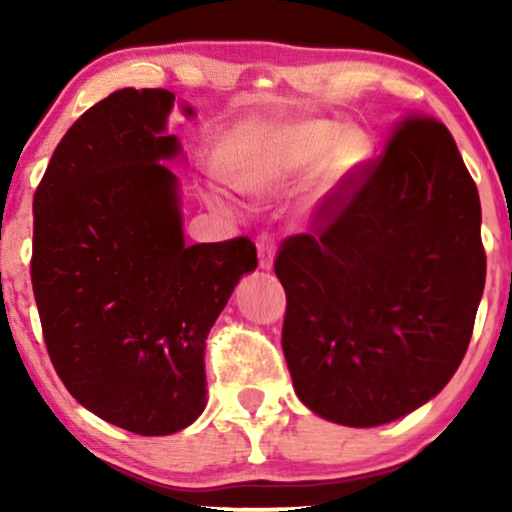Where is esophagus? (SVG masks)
<instances>
[{
    "mask_svg": "<svg viewBox=\"0 0 512 512\" xmlns=\"http://www.w3.org/2000/svg\"><path fill=\"white\" fill-rule=\"evenodd\" d=\"M256 247H258V263H261V268L270 270L272 268V258H275V237L268 235V233L258 235Z\"/></svg>",
    "mask_w": 512,
    "mask_h": 512,
    "instance_id": "obj_1",
    "label": "esophagus"
}]
</instances>
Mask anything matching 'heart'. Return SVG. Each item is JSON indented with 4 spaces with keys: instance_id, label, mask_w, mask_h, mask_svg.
Here are the masks:
<instances>
[{
    "instance_id": "1",
    "label": "heart",
    "mask_w": 512,
    "mask_h": 512,
    "mask_svg": "<svg viewBox=\"0 0 512 512\" xmlns=\"http://www.w3.org/2000/svg\"><path fill=\"white\" fill-rule=\"evenodd\" d=\"M335 137L331 132L293 128L263 132L256 137L240 156L226 165V179L237 191L251 195H270L305 179L314 167L333 149ZM366 144L361 139L349 137L342 142L319 170L317 195L331 191L335 181H340L349 170L366 158ZM216 205L223 207L221 200Z\"/></svg>"
}]
</instances>
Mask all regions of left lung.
Here are the masks:
<instances>
[{
  "label": "left lung",
  "mask_w": 512,
  "mask_h": 512,
  "mask_svg": "<svg viewBox=\"0 0 512 512\" xmlns=\"http://www.w3.org/2000/svg\"><path fill=\"white\" fill-rule=\"evenodd\" d=\"M480 198L450 130L410 111L286 237L282 349L317 415L380 426L457 373L485 289Z\"/></svg>",
  "instance_id": "8db88e82"
}]
</instances>
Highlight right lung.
Here are the masks:
<instances>
[{"label":"right lung","instance_id":"right-lung-1","mask_svg":"<svg viewBox=\"0 0 512 512\" xmlns=\"http://www.w3.org/2000/svg\"><path fill=\"white\" fill-rule=\"evenodd\" d=\"M172 102L123 88L93 104L32 205V291L55 373L83 408L139 436H170L205 410L207 333L258 265L249 237L184 242L177 177L160 163L179 151L165 135Z\"/></svg>","mask_w":512,"mask_h":512}]
</instances>
